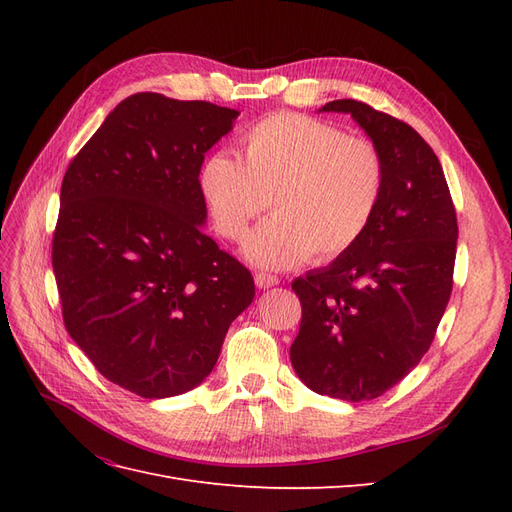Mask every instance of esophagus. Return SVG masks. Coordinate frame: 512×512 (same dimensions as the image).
I'll use <instances>...</instances> for the list:
<instances>
[{"instance_id":"1","label":"esophagus","mask_w":512,"mask_h":512,"mask_svg":"<svg viewBox=\"0 0 512 512\" xmlns=\"http://www.w3.org/2000/svg\"><path fill=\"white\" fill-rule=\"evenodd\" d=\"M254 282H256V286L260 288V290H265V288H271V286H277L280 284V280H277L275 275H271V273H256L254 275Z\"/></svg>"}]
</instances>
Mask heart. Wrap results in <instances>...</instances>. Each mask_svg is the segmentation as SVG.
Instances as JSON below:
<instances>
[{
  "mask_svg": "<svg viewBox=\"0 0 512 512\" xmlns=\"http://www.w3.org/2000/svg\"><path fill=\"white\" fill-rule=\"evenodd\" d=\"M384 179L376 145L299 113L256 121L241 138V162L213 153L198 177L213 228L228 241H241L271 198L273 218L243 245V256L267 269L352 250L376 218Z\"/></svg>",
  "mask_w": 512,
  "mask_h": 512,
  "instance_id": "heart-1",
  "label": "heart"
}]
</instances>
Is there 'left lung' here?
<instances>
[{
	"label": "left lung",
	"mask_w": 512,
	"mask_h": 512,
	"mask_svg": "<svg viewBox=\"0 0 512 512\" xmlns=\"http://www.w3.org/2000/svg\"><path fill=\"white\" fill-rule=\"evenodd\" d=\"M320 111L359 123L386 179L361 241L292 282L303 316L290 361L314 393L367 401L408 376L433 342L453 290L457 213L438 156L408 123L356 100Z\"/></svg>",
	"instance_id": "1"
}]
</instances>
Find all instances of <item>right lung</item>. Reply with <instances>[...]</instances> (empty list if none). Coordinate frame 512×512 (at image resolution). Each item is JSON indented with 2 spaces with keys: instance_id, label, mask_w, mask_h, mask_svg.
Segmentation results:
<instances>
[{
  "instance_id": "add662e5",
  "label": "right lung",
  "mask_w": 512,
  "mask_h": 512,
  "mask_svg": "<svg viewBox=\"0 0 512 512\" xmlns=\"http://www.w3.org/2000/svg\"><path fill=\"white\" fill-rule=\"evenodd\" d=\"M235 108L134 94L70 162L53 271L70 337L100 374L147 399L181 395L218 363L254 280L207 232L200 166Z\"/></svg>"
}]
</instances>
